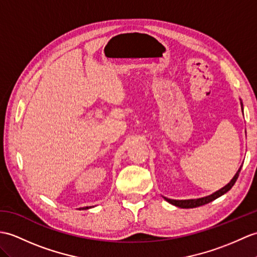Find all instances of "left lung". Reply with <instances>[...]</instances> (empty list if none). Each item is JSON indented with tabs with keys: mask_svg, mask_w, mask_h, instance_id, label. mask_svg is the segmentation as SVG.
<instances>
[{
	"mask_svg": "<svg viewBox=\"0 0 257 257\" xmlns=\"http://www.w3.org/2000/svg\"><path fill=\"white\" fill-rule=\"evenodd\" d=\"M241 105H242V103H241ZM242 106H243V105H242ZM242 110H243V108H242ZM241 169H242V166H240V169H238V171L236 172V174H235V175L233 176V178H232V180L230 181V183H228V184L225 185L224 187H222L221 189L217 190L216 193H213V194H211V195H209V196L202 197V198L185 199V200L169 199V198H166V197H164V199H165L166 201H168V202H170V204L174 205V206H176V207H180V208H196V207H199V206H204V205H206V204H209L210 201L219 198L220 196H222V195H224L226 192H229V190L232 188V186H233V185L235 184V182H236V180H237V177H238V174H240V172H241Z\"/></svg>",
	"mask_w": 257,
	"mask_h": 257,
	"instance_id": "left-lung-1",
	"label": "left lung"
}]
</instances>
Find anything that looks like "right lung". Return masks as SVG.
Instances as JSON below:
<instances>
[{"instance_id": "1", "label": "right lung", "mask_w": 257, "mask_h": 257, "mask_svg": "<svg viewBox=\"0 0 257 257\" xmlns=\"http://www.w3.org/2000/svg\"><path fill=\"white\" fill-rule=\"evenodd\" d=\"M88 208H91V207H83V208H81V209H88Z\"/></svg>"}]
</instances>
